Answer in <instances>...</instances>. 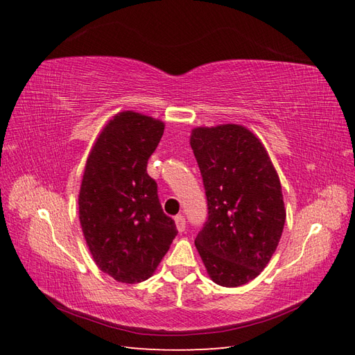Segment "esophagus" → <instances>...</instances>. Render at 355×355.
Wrapping results in <instances>:
<instances>
[{"instance_id": "obj_1", "label": "esophagus", "mask_w": 355, "mask_h": 355, "mask_svg": "<svg viewBox=\"0 0 355 355\" xmlns=\"http://www.w3.org/2000/svg\"><path fill=\"white\" fill-rule=\"evenodd\" d=\"M175 223H176V228L179 232H184L187 230V220L184 216H182V214H178V216L175 218Z\"/></svg>"}]
</instances>
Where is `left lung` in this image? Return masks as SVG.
<instances>
[{
    "label": "left lung",
    "instance_id": "obj_1",
    "mask_svg": "<svg viewBox=\"0 0 355 355\" xmlns=\"http://www.w3.org/2000/svg\"><path fill=\"white\" fill-rule=\"evenodd\" d=\"M191 148L207 198L196 247L214 283L243 286L261 274L282 239L280 179L259 139L243 125L198 127Z\"/></svg>",
    "mask_w": 355,
    "mask_h": 355
}]
</instances>
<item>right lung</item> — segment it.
Instances as JSON below:
<instances>
[{
	"mask_svg": "<svg viewBox=\"0 0 355 355\" xmlns=\"http://www.w3.org/2000/svg\"><path fill=\"white\" fill-rule=\"evenodd\" d=\"M163 132L164 124L151 116L118 114L85 164L78 197L83 234L96 265L116 282L148 280L178 235L146 171Z\"/></svg>",
	"mask_w": 355,
	"mask_h": 355,
	"instance_id": "right-lung-1",
	"label": "right lung"
}]
</instances>
